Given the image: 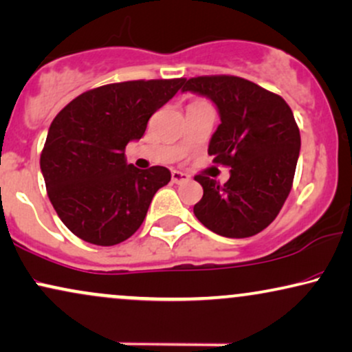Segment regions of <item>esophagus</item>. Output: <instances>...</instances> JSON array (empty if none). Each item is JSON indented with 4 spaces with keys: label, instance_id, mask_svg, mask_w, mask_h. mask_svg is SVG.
I'll return each instance as SVG.
<instances>
[{
    "label": "esophagus",
    "instance_id": "obj_1",
    "mask_svg": "<svg viewBox=\"0 0 352 352\" xmlns=\"http://www.w3.org/2000/svg\"><path fill=\"white\" fill-rule=\"evenodd\" d=\"M190 180V175L180 170H172V182L173 184H184V182Z\"/></svg>",
    "mask_w": 352,
    "mask_h": 352
}]
</instances>
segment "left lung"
<instances>
[{
	"label": "left lung",
	"instance_id": "obj_1",
	"mask_svg": "<svg viewBox=\"0 0 352 352\" xmlns=\"http://www.w3.org/2000/svg\"><path fill=\"white\" fill-rule=\"evenodd\" d=\"M182 92L206 97L221 123L208 154L230 167L224 185L206 175L195 180L203 198L193 212L204 228L229 239L252 237L281 211L294 180L300 133L283 97L237 76H199L184 81Z\"/></svg>",
	"mask_w": 352,
	"mask_h": 352
}]
</instances>
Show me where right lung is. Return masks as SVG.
I'll return each mask as SVG.
<instances>
[{
	"label": "right lung",
	"instance_id": "obj_1",
	"mask_svg": "<svg viewBox=\"0 0 352 352\" xmlns=\"http://www.w3.org/2000/svg\"><path fill=\"white\" fill-rule=\"evenodd\" d=\"M185 79L126 81L84 92L53 120L40 170L48 198L79 239L102 247L130 239L170 170H140L124 159L149 118L179 92Z\"/></svg>",
	"mask_w": 352,
	"mask_h": 352
}]
</instances>
